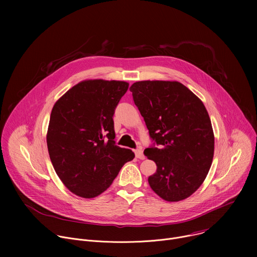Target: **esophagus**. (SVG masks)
I'll return each instance as SVG.
<instances>
[{"mask_svg": "<svg viewBox=\"0 0 257 257\" xmlns=\"http://www.w3.org/2000/svg\"><path fill=\"white\" fill-rule=\"evenodd\" d=\"M134 153H135V157H136L137 159H139V160H144V159H145L142 150H136Z\"/></svg>", "mask_w": 257, "mask_h": 257, "instance_id": "34e87169", "label": "esophagus"}]
</instances>
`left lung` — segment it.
<instances>
[{
	"instance_id": "obj_1",
	"label": "left lung",
	"mask_w": 257,
	"mask_h": 257,
	"mask_svg": "<svg viewBox=\"0 0 257 257\" xmlns=\"http://www.w3.org/2000/svg\"><path fill=\"white\" fill-rule=\"evenodd\" d=\"M130 91L160 145L144 151L157 165L149 177L151 188L170 202L189 197L201 186L213 159L214 135L203 102L178 81H138Z\"/></svg>"
}]
</instances>
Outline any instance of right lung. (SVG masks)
Segmentation results:
<instances>
[{
	"label": "right lung",
	"instance_id": "obj_1",
	"mask_svg": "<svg viewBox=\"0 0 257 257\" xmlns=\"http://www.w3.org/2000/svg\"><path fill=\"white\" fill-rule=\"evenodd\" d=\"M128 87L125 81L84 80L53 106L47 133L50 159L63 184L79 197L104 192L135 157L114 140L113 116Z\"/></svg>",
	"mask_w": 257,
	"mask_h": 257
}]
</instances>
